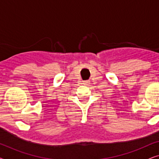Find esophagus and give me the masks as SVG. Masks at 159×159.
<instances>
[{
    "label": "esophagus",
    "instance_id": "esophagus-1",
    "mask_svg": "<svg viewBox=\"0 0 159 159\" xmlns=\"http://www.w3.org/2000/svg\"><path fill=\"white\" fill-rule=\"evenodd\" d=\"M82 82H83L84 84H88L90 83V81H88V80H85V81H82Z\"/></svg>",
    "mask_w": 159,
    "mask_h": 159
}]
</instances>
